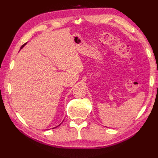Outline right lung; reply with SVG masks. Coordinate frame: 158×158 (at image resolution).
<instances>
[{
	"mask_svg": "<svg viewBox=\"0 0 158 158\" xmlns=\"http://www.w3.org/2000/svg\"><path fill=\"white\" fill-rule=\"evenodd\" d=\"M26 44V43H24V44H23V45L21 47V48H20V49H21L23 48V47ZM60 124H61V123H60ZM60 125H59V126H60ZM58 126H57V127H58ZM55 127H53V128H55Z\"/></svg>",
	"mask_w": 158,
	"mask_h": 158,
	"instance_id": "obj_1",
	"label": "right lung"
}]
</instances>
